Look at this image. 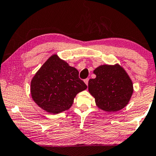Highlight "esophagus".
Segmentation results:
<instances>
[{
  "label": "esophagus",
  "instance_id": "obj_1",
  "mask_svg": "<svg viewBox=\"0 0 156 156\" xmlns=\"http://www.w3.org/2000/svg\"><path fill=\"white\" fill-rule=\"evenodd\" d=\"M89 80V78H86V79H84V82H85V83L87 84V85H88Z\"/></svg>",
  "mask_w": 156,
  "mask_h": 156
}]
</instances>
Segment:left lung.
<instances>
[{"mask_svg":"<svg viewBox=\"0 0 156 156\" xmlns=\"http://www.w3.org/2000/svg\"><path fill=\"white\" fill-rule=\"evenodd\" d=\"M95 78L89 80V92L97 105L105 112H117L128 103L133 83L119 64L101 65L94 70Z\"/></svg>","mask_w":156,"mask_h":156,"instance_id":"obj_1","label":"left lung"}]
</instances>
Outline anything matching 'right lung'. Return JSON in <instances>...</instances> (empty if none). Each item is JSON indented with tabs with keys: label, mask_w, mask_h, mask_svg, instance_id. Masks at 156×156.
Instances as JSON below:
<instances>
[{
	"label": "right lung",
	"mask_w": 156,
	"mask_h": 156,
	"mask_svg": "<svg viewBox=\"0 0 156 156\" xmlns=\"http://www.w3.org/2000/svg\"><path fill=\"white\" fill-rule=\"evenodd\" d=\"M78 74L76 68L58 55H52L31 80L32 98L40 108L52 114L68 110L76 94L87 88Z\"/></svg>",
	"instance_id": "obj_1"
}]
</instances>
